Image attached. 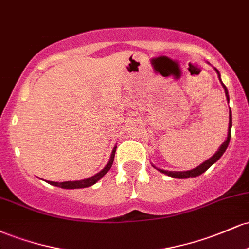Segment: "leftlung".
Returning a JSON list of instances; mask_svg holds the SVG:
<instances>
[{
  "instance_id": "1",
  "label": "left lung",
  "mask_w": 249,
  "mask_h": 249,
  "mask_svg": "<svg viewBox=\"0 0 249 249\" xmlns=\"http://www.w3.org/2000/svg\"><path fill=\"white\" fill-rule=\"evenodd\" d=\"M215 69V68H214ZM216 73H218L219 76V79L220 82H221V78H220V72L218 70L215 69ZM221 85L222 88L225 89V93H226V98H227V101H230V96H228V91H227V88L225 87L224 83L221 82ZM231 128H232V112H231V108H230V123H228V133H227V138H226V141L222 142L221 146L219 147V150L216 151L215 154H214L213 157H211L210 159H207L206 161L202 162L201 165H199L198 167L193 168V170H190V171H180V172H177V171H166V170H161V168H157L154 165L152 166L154 168H157L158 171H160L161 173L166 174L168 177H172V178H177V179H186V178H193V177H198L200 174H202L204 172H206V171L210 168L214 162H216L219 160L220 158H221L222 154L225 153L226 148H227L228 144H230V141H231Z\"/></svg>"
}]
</instances>
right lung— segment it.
Instances as JSON below:
<instances>
[{
    "instance_id": "obj_1",
    "label": "right lung",
    "mask_w": 249,
    "mask_h": 249,
    "mask_svg": "<svg viewBox=\"0 0 249 249\" xmlns=\"http://www.w3.org/2000/svg\"><path fill=\"white\" fill-rule=\"evenodd\" d=\"M116 148H117L116 146L113 147L112 153H111V157H110V160H108V162L107 164V166L103 168L101 172H98L97 174H95V176L90 177V178L84 179V180H76V181H64V182L48 181V184L53 185V186L61 187V188H67V190H73V188H85V187L92 186V185H95L99 179H102L103 177H104L105 174L108 172V170H110L111 166H112L113 159H115Z\"/></svg>"
}]
</instances>
